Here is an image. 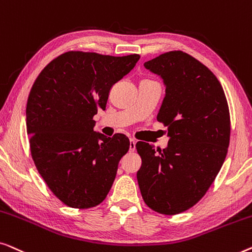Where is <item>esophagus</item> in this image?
<instances>
[{
	"label": "esophagus",
	"instance_id": "34e87169",
	"mask_svg": "<svg viewBox=\"0 0 252 252\" xmlns=\"http://www.w3.org/2000/svg\"><path fill=\"white\" fill-rule=\"evenodd\" d=\"M130 152H134V150H136V140L134 139H132V138H131L130 139Z\"/></svg>",
	"mask_w": 252,
	"mask_h": 252
}]
</instances>
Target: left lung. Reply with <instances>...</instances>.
Masks as SVG:
<instances>
[{"mask_svg":"<svg viewBox=\"0 0 252 252\" xmlns=\"http://www.w3.org/2000/svg\"><path fill=\"white\" fill-rule=\"evenodd\" d=\"M164 80L165 97L158 121L168 126V147L145 141L137 180L152 210L177 215L195 205L215 182L231 138V116L224 89L207 66L186 52L173 50L145 63Z\"/></svg>","mask_w":252,"mask_h":252,"instance_id":"1","label":"left lung"}]
</instances>
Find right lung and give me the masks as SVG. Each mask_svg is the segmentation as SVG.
I'll return each mask as SVG.
<instances>
[{
    "label": "right lung",
    "instance_id": "1",
    "mask_svg": "<svg viewBox=\"0 0 252 252\" xmlns=\"http://www.w3.org/2000/svg\"><path fill=\"white\" fill-rule=\"evenodd\" d=\"M139 58L68 51L49 63L32 87L26 107L32 158L51 192L70 208L100 204L129 151L126 134L94 132V116L105 111L111 88Z\"/></svg>",
    "mask_w": 252,
    "mask_h": 252
}]
</instances>
